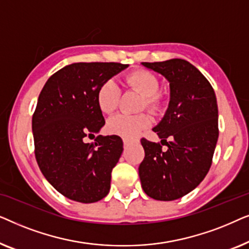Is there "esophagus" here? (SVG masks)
Wrapping results in <instances>:
<instances>
[{
    "mask_svg": "<svg viewBox=\"0 0 249 249\" xmlns=\"http://www.w3.org/2000/svg\"><path fill=\"white\" fill-rule=\"evenodd\" d=\"M129 142H129L128 139H124V146H128Z\"/></svg>",
    "mask_w": 249,
    "mask_h": 249,
    "instance_id": "obj_1",
    "label": "esophagus"
}]
</instances>
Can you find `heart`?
I'll return each mask as SVG.
<instances>
[{
    "instance_id": "b5f03b06",
    "label": "heart",
    "mask_w": 249,
    "mask_h": 249,
    "mask_svg": "<svg viewBox=\"0 0 249 249\" xmlns=\"http://www.w3.org/2000/svg\"><path fill=\"white\" fill-rule=\"evenodd\" d=\"M128 86L138 91L144 96L142 101V108L147 107L153 112H159L163 107V101L158 91L160 89V81L158 77L151 71L137 69L132 71L125 78ZM121 90L118 84L113 80H107L101 85L96 94V101L100 110L110 114L118 107ZM151 117L147 113H139L136 115L119 113L107 121V130L113 135L121 136L125 139L137 137L142 129L151 124Z\"/></svg>"
}]
</instances>
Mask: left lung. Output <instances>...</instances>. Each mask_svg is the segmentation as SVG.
<instances>
[{"instance_id": "8db88e82", "label": "left lung", "mask_w": 249, "mask_h": 249, "mask_svg": "<svg viewBox=\"0 0 249 249\" xmlns=\"http://www.w3.org/2000/svg\"><path fill=\"white\" fill-rule=\"evenodd\" d=\"M142 64L169 81L170 102L164 117L153 128L168 148L162 151L158 142L142 139L145 158L139 178L147 196L175 200L195 189L212 164L219 137L215 93L203 73L186 60Z\"/></svg>"}]
</instances>
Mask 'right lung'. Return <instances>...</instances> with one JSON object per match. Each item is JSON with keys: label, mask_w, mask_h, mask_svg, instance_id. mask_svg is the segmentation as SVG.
I'll return each instance as SVG.
<instances>
[{"label": "right lung", "mask_w": 249, "mask_h": 249, "mask_svg": "<svg viewBox=\"0 0 249 249\" xmlns=\"http://www.w3.org/2000/svg\"><path fill=\"white\" fill-rule=\"evenodd\" d=\"M128 64L78 62L49 78L33 115L35 156L47 181L67 198L95 203L110 192L111 172L124 151L119 136L98 135L105 120L96 101L104 81Z\"/></svg>", "instance_id": "right-lung-1"}]
</instances>
